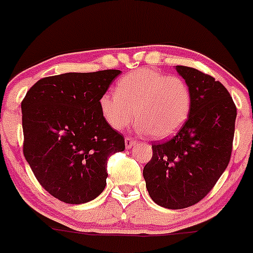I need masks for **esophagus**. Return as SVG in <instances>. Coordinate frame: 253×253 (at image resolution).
I'll use <instances>...</instances> for the list:
<instances>
[{"instance_id": "34e87169", "label": "esophagus", "mask_w": 253, "mask_h": 253, "mask_svg": "<svg viewBox=\"0 0 253 253\" xmlns=\"http://www.w3.org/2000/svg\"><path fill=\"white\" fill-rule=\"evenodd\" d=\"M135 144H136V140H134L132 137H129V136L126 137V148H131Z\"/></svg>"}]
</instances>
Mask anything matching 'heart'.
<instances>
[{"mask_svg":"<svg viewBox=\"0 0 253 253\" xmlns=\"http://www.w3.org/2000/svg\"><path fill=\"white\" fill-rule=\"evenodd\" d=\"M102 118L109 126L121 130L135 118L137 130L156 140L168 139L189 119L192 93L178 75L141 68L118 80L116 93L105 92L98 100Z\"/></svg>","mask_w":253,"mask_h":253,"instance_id":"obj_1","label":"heart"}]
</instances>
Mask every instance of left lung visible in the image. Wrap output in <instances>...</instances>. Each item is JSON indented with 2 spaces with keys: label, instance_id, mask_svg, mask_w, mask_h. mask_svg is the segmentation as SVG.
Listing matches in <instances>:
<instances>
[{
  "label": "left lung",
  "instance_id": "1",
  "mask_svg": "<svg viewBox=\"0 0 253 253\" xmlns=\"http://www.w3.org/2000/svg\"><path fill=\"white\" fill-rule=\"evenodd\" d=\"M176 70L191 88V112L178 134L153 142L144 168L151 199L169 210L196 205L213 189L230 161L236 119V106L222 83L190 67Z\"/></svg>",
  "mask_w": 253,
  "mask_h": 253
}]
</instances>
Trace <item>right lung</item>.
<instances>
[{
  "mask_svg": "<svg viewBox=\"0 0 253 253\" xmlns=\"http://www.w3.org/2000/svg\"><path fill=\"white\" fill-rule=\"evenodd\" d=\"M121 70L66 73L39 80L22 101L23 153L41 186L80 205L105 190L108 158L126 150L98 107Z\"/></svg>",
  "mask_w": 253,
  "mask_h": 253,
  "instance_id": "1",
  "label": "right lung"
}]
</instances>
